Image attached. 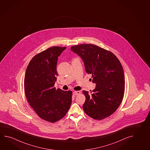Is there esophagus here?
Returning a JSON list of instances; mask_svg holds the SVG:
<instances>
[{
  "label": "esophagus",
  "instance_id": "1",
  "mask_svg": "<svg viewBox=\"0 0 150 150\" xmlns=\"http://www.w3.org/2000/svg\"><path fill=\"white\" fill-rule=\"evenodd\" d=\"M81 92L80 91H75L73 92V94L75 96H77V95H80Z\"/></svg>",
  "mask_w": 150,
  "mask_h": 150
}]
</instances>
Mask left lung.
<instances>
[{"label":"left lung","instance_id":"8db88e82","mask_svg":"<svg viewBox=\"0 0 150 150\" xmlns=\"http://www.w3.org/2000/svg\"><path fill=\"white\" fill-rule=\"evenodd\" d=\"M70 49L82 59L86 72L91 74L92 82L96 84L90 93L83 91L86 97L84 111L95 120L110 116L119 107L125 92V75L119 59L113 53L91 44Z\"/></svg>","mask_w":150,"mask_h":150}]
</instances>
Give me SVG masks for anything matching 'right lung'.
Returning <instances> with one entry per match:
<instances>
[{
	"instance_id": "add662e5",
	"label": "right lung",
	"mask_w": 150,
	"mask_h": 150,
	"mask_svg": "<svg viewBox=\"0 0 150 150\" xmlns=\"http://www.w3.org/2000/svg\"><path fill=\"white\" fill-rule=\"evenodd\" d=\"M66 49L53 46L35 55L28 66L24 86L28 102L42 119L55 122L65 116L72 92L55 89L58 57Z\"/></svg>"
}]
</instances>
